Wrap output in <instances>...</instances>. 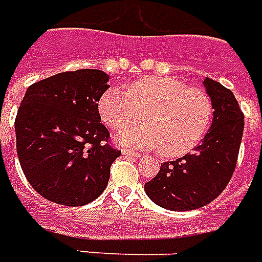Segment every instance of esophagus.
<instances>
[{
  "label": "esophagus",
  "mask_w": 262,
  "mask_h": 262,
  "mask_svg": "<svg viewBox=\"0 0 262 262\" xmlns=\"http://www.w3.org/2000/svg\"><path fill=\"white\" fill-rule=\"evenodd\" d=\"M122 154L125 156V157H140L142 154L136 153V151H133V150H123Z\"/></svg>",
  "instance_id": "esophagus-1"
}]
</instances>
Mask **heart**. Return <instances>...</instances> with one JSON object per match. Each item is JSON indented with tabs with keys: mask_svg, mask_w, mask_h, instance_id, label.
Returning <instances> with one entry per match:
<instances>
[{
	"mask_svg": "<svg viewBox=\"0 0 262 262\" xmlns=\"http://www.w3.org/2000/svg\"><path fill=\"white\" fill-rule=\"evenodd\" d=\"M98 112L112 130H123L144 120L147 126L125 130L122 147L160 148L165 157H181L201 143L212 120V101L202 88L170 77H142L127 91L109 88L98 101Z\"/></svg>",
	"mask_w": 262,
	"mask_h": 262,
	"instance_id": "heart-1",
	"label": "heart"
}]
</instances>
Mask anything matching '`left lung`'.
Returning <instances> with one entry per match:
<instances>
[{
    "label": "left lung",
    "instance_id": "obj_1",
    "mask_svg": "<svg viewBox=\"0 0 262 262\" xmlns=\"http://www.w3.org/2000/svg\"><path fill=\"white\" fill-rule=\"evenodd\" d=\"M213 120L195 151L167 161L144 185L147 196L168 210H193L217 198L234 172L244 129V115L230 90L205 78Z\"/></svg>",
    "mask_w": 262,
    "mask_h": 262
}]
</instances>
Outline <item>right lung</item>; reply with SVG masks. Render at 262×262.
<instances>
[{"instance_id":"right-lung-1","label":"right lung","mask_w":262,"mask_h":262,"mask_svg":"<svg viewBox=\"0 0 262 262\" xmlns=\"http://www.w3.org/2000/svg\"><path fill=\"white\" fill-rule=\"evenodd\" d=\"M108 81L101 70L84 69L26 90L15 119L16 153L26 180L50 202L82 206L108 185L111 165L120 156L98 112Z\"/></svg>"}]
</instances>
